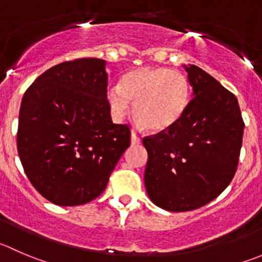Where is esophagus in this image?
<instances>
[{
	"mask_svg": "<svg viewBox=\"0 0 262 262\" xmlns=\"http://www.w3.org/2000/svg\"><path fill=\"white\" fill-rule=\"evenodd\" d=\"M130 141H132V144H139V143H141V137L137 136V134L134 133V132H132Z\"/></svg>",
	"mask_w": 262,
	"mask_h": 262,
	"instance_id": "1",
	"label": "esophagus"
}]
</instances>
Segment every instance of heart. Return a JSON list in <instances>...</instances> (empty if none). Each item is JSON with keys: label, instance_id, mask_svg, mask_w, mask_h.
<instances>
[{"label": "heart", "instance_id": "b5f03b06", "mask_svg": "<svg viewBox=\"0 0 262 262\" xmlns=\"http://www.w3.org/2000/svg\"><path fill=\"white\" fill-rule=\"evenodd\" d=\"M111 116L121 121L134 102V115L141 125L164 132L180 120L190 101L188 78L169 68L143 67L129 72L120 84L106 92Z\"/></svg>", "mask_w": 262, "mask_h": 262}]
</instances>
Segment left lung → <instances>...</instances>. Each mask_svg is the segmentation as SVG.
I'll return each instance as SVG.
<instances>
[{"mask_svg":"<svg viewBox=\"0 0 262 262\" xmlns=\"http://www.w3.org/2000/svg\"><path fill=\"white\" fill-rule=\"evenodd\" d=\"M183 67L193 88L184 115L167 130L143 138L147 194L172 212L200 209L229 185L245 128L232 92L199 67Z\"/></svg>","mask_w":262,"mask_h":262,"instance_id":"8db88e82","label":"left lung"}]
</instances>
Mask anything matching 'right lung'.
Segmentation results:
<instances>
[{
  "instance_id": "obj_1",
  "label": "right lung",
  "mask_w": 262,
  "mask_h": 262,
  "mask_svg": "<svg viewBox=\"0 0 262 262\" xmlns=\"http://www.w3.org/2000/svg\"><path fill=\"white\" fill-rule=\"evenodd\" d=\"M101 58L55 65L24 93L17 152L33 187L52 204L78 206L105 190L130 146L128 125L114 124Z\"/></svg>"
}]
</instances>
